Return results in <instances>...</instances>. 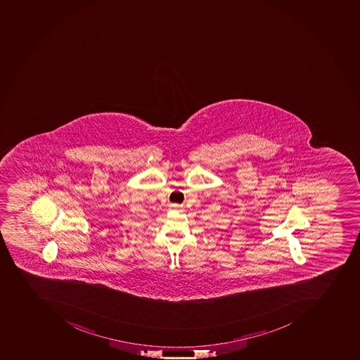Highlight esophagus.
<instances>
[{
	"instance_id": "esophagus-1",
	"label": "esophagus",
	"mask_w": 360,
	"mask_h": 360,
	"mask_svg": "<svg viewBox=\"0 0 360 360\" xmlns=\"http://www.w3.org/2000/svg\"><path fill=\"white\" fill-rule=\"evenodd\" d=\"M174 207H176V205H174Z\"/></svg>"
}]
</instances>
